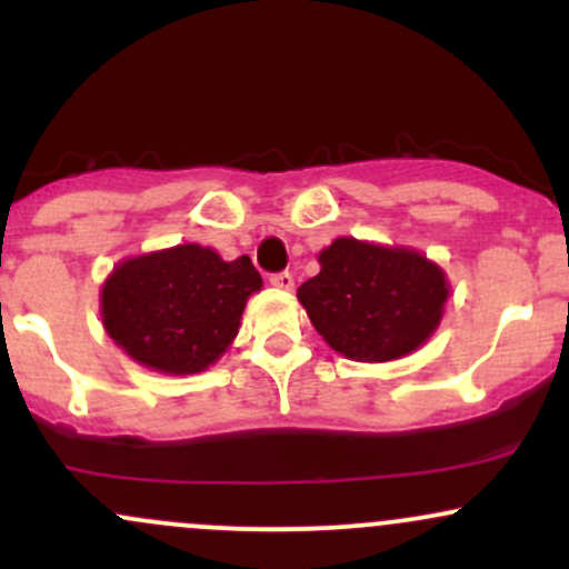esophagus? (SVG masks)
I'll return each instance as SVG.
<instances>
[{"instance_id":"obj_1","label":"esophagus","mask_w":569,"mask_h":569,"mask_svg":"<svg viewBox=\"0 0 569 569\" xmlns=\"http://www.w3.org/2000/svg\"><path fill=\"white\" fill-rule=\"evenodd\" d=\"M271 284L277 287V290H292V284H296V279H292L290 271H282V273H273Z\"/></svg>"}]
</instances>
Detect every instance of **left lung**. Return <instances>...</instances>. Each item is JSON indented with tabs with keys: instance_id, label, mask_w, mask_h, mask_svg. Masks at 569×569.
<instances>
[{
	"instance_id": "8db88e82",
	"label": "left lung",
	"mask_w": 569,
	"mask_h": 569,
	"mask_svg": "<svg viewBox=\"0 0 569 569\" xmlns=\"http://www.w3.org/2000/svg\"><path fill=\"white\" fill-rule=\"evenodd\" d=\"M317 262L320 273L298 287V301L317 333L345 358H405L437 331L450 282L418 249L341 236Z\"/></svg>"
}]
</instances>
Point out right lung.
I'll return each mask as SVG.
<instances>
[{
	"mask_svg": "<svg viewBox=\"0 0 569 569\" xmlns=\"http://www.w3.org/2000/svg\"><path fill=\"white\" fill-rule=\"evenodd\" d=\"M262 287L252 260H222L200 243L121 260L100 290L106 333L160 375H198L228 352L249 296Z\"/></svg>",
	"mask_w": 569,
	"mask_h": 569,
	"instance_id": "right-lung-1",
	"label": "right lung"
}]
</instances>
